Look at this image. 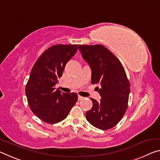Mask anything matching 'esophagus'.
I'll return each mask as SVG.
<instances>
[{
  "mask_svg": "<svg viewBox=\"0 0 160 160\" xmlns=\"http://www.w3.org/2000/svg\"><path fill=\"white\" fill-rule=\"evenodd\" d=\"M84 98H85L84 97H82V96H79V95L78 96V101H83Z\"/></svg>",
  "mask_w": 160,
  "mask_h": 160,
  "instance_id": "34e87169",
  "label": "esophagus"
}]
</instances>
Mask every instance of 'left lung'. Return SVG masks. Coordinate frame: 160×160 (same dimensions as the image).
<instances>
[{
    "instance_id": "8db88e82",
    "label": "left lung",
    "mask_w": 160,
    "mask_h": 160,
    "mask_svg": "<svg viewBox=\"0 0 160 160\" xmlns=\"http://www.w3.org/2000/svg\"><path fill=\"white\" fill-rule=\"evenodd\" d=\"M78 49L91 69V83L101 86L97 87L101 101L91 98L93 106L86 112V120L98 129H111L128 108L130 90L126 73L120 60L103 45H78Z\"/></svg>"
}]
</instances>
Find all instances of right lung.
<instances>
[{"instance_id": "add662e5", "label": "right lung", "mask_w": 160, "mask_h": 160, "mask_svg": "<svg viewBox=\"0 0 160 160\" xmlns=\"http://www.w3.org/2000/svg\"><path fill=\"white\" fill-rule=\"evenodd\" d=\"M77 49L78 44L52 46L41 54L31 70L25 94L31 111L44 122L62 121L77 103V93H61L54 86Z\"/></svg>"}]
</instances>
